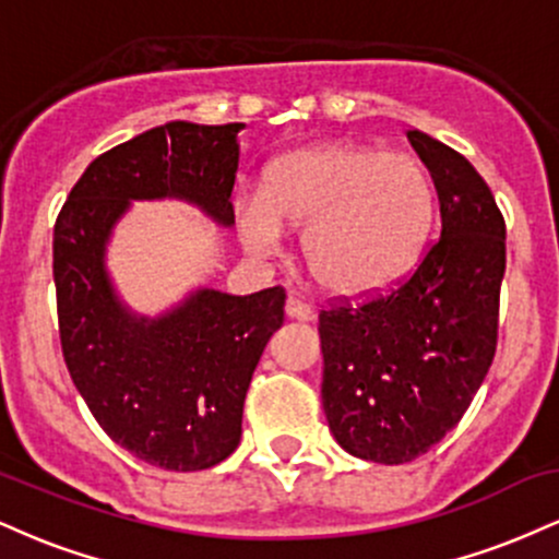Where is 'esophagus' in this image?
<instances>
[{"instance_id": "obj_1", "label": "esophagus", "mask_w": 559, "mask_h": 559, "mask_svg": "<svg viewBox=\"0 0 559 559\" xmlns=\"http://www.w3.org/2000/svg\"><path fill=\"white\" fill-rule=\"evenodd\" d=\"M284 310H286V318H292V320H312V318H316V310H312L307 301H301L297 297H288Z\"/></svg>"}]
</instances>
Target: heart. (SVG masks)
<instances>
[{
  "mask_svg": "<svg viewBox=\"0 0 559 559\" xmlns=\"http://www.w3.org/2000/svg\"><path fill=\"white\" fill-rule=\"evenodd\" d=\"M436 186L420 159L376 146H305L265 170L258 194L236 199V228L254 254L275 252L284 226L301 230L312 278L338 297L400 284L436 226Z\"/></svg>",
  "mask_w": 559,
  "mask_h": 559,
  "instance_id": "obj_1",
  "label": "heart"
}]
</instances>
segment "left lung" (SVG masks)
<instances>
[{"label":"left lung","mask_w":559,"mask_h":559,"mask_svg":"<svg viewBox=\"0 0 559 559\" xmlns=\"http://www.w3.org/2000/svg\"><path fill=\"white\" fill-rule=\"evenodd\" d=\"M431 173L441 239L404 284L320 312L323 409L338 447L402 465L457 426L497 349L504 217L460 152L409 128Z\"/></svg>","instance_id":"8db88e82"}]
</instances>
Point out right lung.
<instances>
[{
  "label": "right lung",
  "mask_w": 559,
  "mask_h": 559,
  "mask_svg": "<svg viewBox=\"0 0 559 559\" xmlns=\"http://www.w3.org/2000/svg\"><path fill=\"white\" fill-rule=\"evenodd\" d=\"M241 128L170 120L139 133L83 170L55 223L70 378L102 431L163 471H204L239 447L243 396L284 323L286 294L273 286L236 297L199 286L159 316H144L120 299L107 247L133 202L178 199L234 228Z\"/></svg>",
  "instance_id": "obj_1"
}]
</instances>
